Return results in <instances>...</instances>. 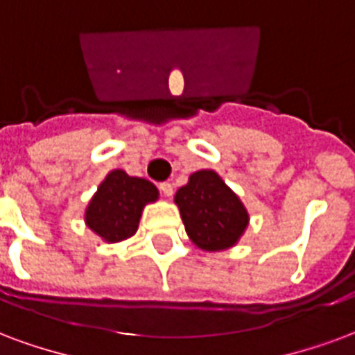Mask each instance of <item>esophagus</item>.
I'll return each instance as SVG.
<instances>
[{
    "mask_svg": "<svg viewBox=\"0 0 355 355\" xmlns=\"http://www.w3.org/2000/svg\"><path fill=\"white\" fill-rule=\"evenodd\" d=\"M159 190H162V193H164L165 198H171V196H173V184H171V182H162V184H159Z\"/></svg>",
    "mask_w": 355,
    "mask_h": 355,
    "instance_id": "obj_1",
    "label": "esophagus"
}]
</instances>
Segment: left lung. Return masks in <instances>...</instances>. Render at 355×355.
Listing matches in <instances>:
<instances>
[{
  "label": "left lung",
  "instance_id": "1",
  "mask_svg": "<svg viewBox=\"0 0 355 355\" xmlns=\"http://www.w3.org/2000/svg\"><path fill=\"white\" fill-rule=\"evenodd\" d=\"M175 203L186 233L203 250L230 248L248 225L243 203L214 171L193 173L188 184L178 188Z\"/></svg>",
  "mask_w": 355,
  "mask_h": 355
}]
</instances>
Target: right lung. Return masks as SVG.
Instances as JSON below:
<instances>
[{
	"label": "right lung",
	"instance_id": "obj_1",
	"mask_svg": "<svg viewBox=\"0 0 355 355\" xmlns=\"http://www.w3.org/2000/svg\"><path fill=\"white\" fill-rule=\"evenodd\" d=\"M156 199L157 190L150 180L112 171L88 205L86 224L109 243L124 241L137 231L144 205Z\"/></svg>",
	"mask_w": 355,
	"mask_h": 355
}]
</instances>
